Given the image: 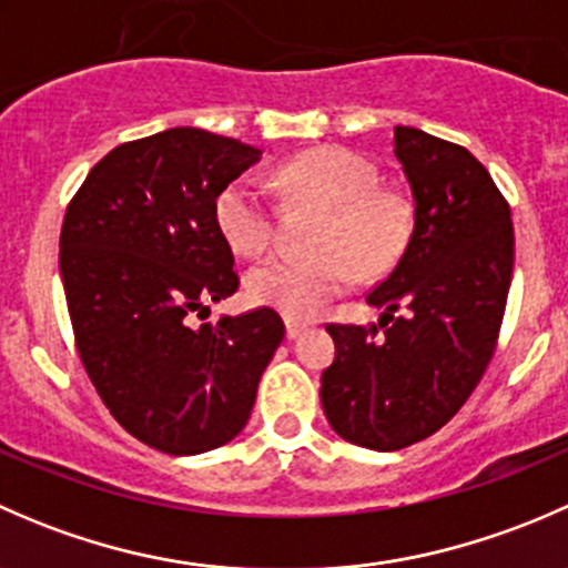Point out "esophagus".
Instances as JSON below:
<instances>
[{
	"mask_svg": "<svg viewBox=\"0 0 568 568\" xmlns=\"http://www.w3.org/2000/svg\"><path fill=\"white\" fill-rule=\"evenodd\" d=\"M305 329H307V324H302V321H296V318L285 321V335H288V341H296V337H300Z\"/></svg>",
	"mask_w": 568,
	"mask_h": 568,
	"instance_id": "esophagus-1",
	"label": "esophagus"
}]
</instances>
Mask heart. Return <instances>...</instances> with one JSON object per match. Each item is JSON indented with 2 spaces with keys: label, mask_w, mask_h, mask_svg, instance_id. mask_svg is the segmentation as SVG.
<instances>
[{
  "label": "heart",
  "mask_w": 568,
  "mask_h": 568,
  "mask_svg": "<svg viewBox=\"0 0 568 568\" xmlns=\"http://www.w3.org/2000/svg\"><path fill=\"white\" fill-rule=\"evenodd\" d=\"M277 181L326 209L316 233V255H277L244 277L247 296L294 318L316 316L348 288L352 274L379 277L400 257L409 239V205L368 159L346 148H313L280 164ZM220 236L236 255H261L272 244V209L250 175L233 178L214 200Z\"/></svg>",
  "instance_id": "b5f03b06"
}]
</instances>
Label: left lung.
Instances as JSON below:
<instances>
[{
	"label": "left lung",
	"instance_id": "8db88e82",
	"mask_svg": "<svg viewBox=\"0 0 568 568\" xmlns=\"http://www.w3.org/2000/svg\"><path fill=\"white\" fill-rule=\"evenodd\" d=\"M393 153L415 225L393 272L365 296L379 324H329L335 359L321 406L346 443L400 450L445 426L495 354L514 272L511 209L467 148L395 125Z\"/></svg>",
	"mask_w": 568,
	"mask_h": 568
}]
</instances>
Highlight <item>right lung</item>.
<instances>
[{
    "instance_id": "add662e5",
    "label": "right lung",
    "mask_w": 568,
    "mask_h": 568,
    "mask_svg": "<svg viewBox=\"0 0 568 568\" xmlns=\"http://www.w3.org/2000/svg\"><path fill=\"white\" fill-rule=\"evenodd\" d=\"M255 162L257 148L178 125L109 151L65 211L60 274L79 357L114 420L162 454L231 443L283 343L272 307L192 324L239 288L214 200Z\"/></svg>"
}]
</instances>
